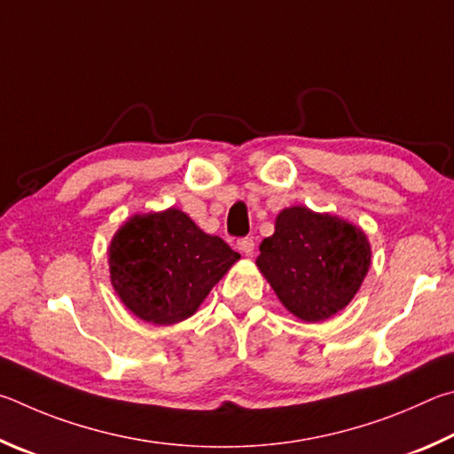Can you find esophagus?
<instances>
[{"label": "esophagus", "instance_id": "esophagus-1", "mask_svg": "<svg viewBox=\"0 0 454 454\" xmlns=\"http://www.w3.org/2000/svg\"><path fill=\"white\" fill-rule=\"evenodd\" d=\"M237 249H239V251L243 253V255L251 257L253 251H255V241H253L251 237H243V239L237 241Z\"/></svg>", "mask_w": 454, "mask_h": 454}]
</instances>
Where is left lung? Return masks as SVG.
<instances>
[{
	"label": "left lung",
	"instance_id": "left-lung-1",
	"mask_svg": "<svg viewBox=\"0 0 454 454\" xmlns=\"http://www.w3.org/2000/svg\"><path fill=\"white\" fill-rule=\"evenodd\" d=\"M259 251V271L285 309L307 323L329 319L351 303L371 267L363 229L303 205L277 215L275 233Z\"/></svg>",
	"mask_w": 454,
	"mask_h": 454
}]
</instances>
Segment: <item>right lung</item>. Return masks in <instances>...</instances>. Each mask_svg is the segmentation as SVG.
<instances>
[{
    "label": "right lung",
    "mask_w": 454,
    "mask_h": 454,
    "mask_svg": "<svg viewBox=\"0 0 454 454\" xmlns=\"http://www.w3.org/2000/svg\"><path fill=\"white\" fill-rule=\"evenodd\" d=\"M217 235H207L185 213L133 215L109 245V275L119 299L153 325L185 321L235 261Z\"/></svg>",
    "instance_id": "1"
}]
</instances>
